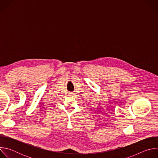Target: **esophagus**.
I'll return each instance as SVG.
<instances>
[{"label":"esophagus","instance_id":"esophagus-1","mask_svg":"<svg viewBox=\"0 0 158 158\" xmlns=\"http://www.w3.org/2000/svg\"><path fill=\"white\" fill-rule=\"evenodd\" d=\"M69 95H73V93L71 92V93H69Z\"/></svg>","mask_w":158,"mask_h":158}]
</instances>
